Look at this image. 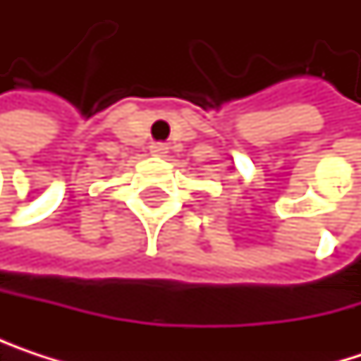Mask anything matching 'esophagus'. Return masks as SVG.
<instances>
[{"mask_svg":"<svg viewBox=\"0 0 361 361\" xmlns=\"http://www.w3.org/2000/svg\"><path fill=\"white\" fill-rule=\"evenodd\" d=\"M167 144H163V142H154L152 146H150V152L154 154V157H165L167 154Z\"/></svg>","mask_w":361,"mask_h":361,"instance_id":"1","label":"esophagus"}]
</instances>
